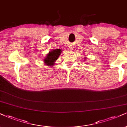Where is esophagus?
I'll return each mask as SVG.
<instances>
[{"label": "esophagus", "mask_w": 127, "mask_h": 127, "mask_svg": "<svg viewBox=\"0 0 127 127\" xmlns=\"http://www.w3.org/2000/svg\"><path fill=\"white\" fill-rule=\"evenodd\" d=\"M70 49H72V48H70Z\"/></svg>", "instance_id": "34e87169"}]
</instances>
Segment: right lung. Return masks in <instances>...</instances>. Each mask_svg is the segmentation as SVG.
Segmentation results:
<instances>
[{
    "mask_svg": "<svg viewBox=\"0 0 127 127\" xmlns=\"http://www.w3.org/2000/svg\"><path fill=\"white\" fill-rule=\"evenodd\" d=\"M62 51L61 49H54L47 55L44 59V63L45 65L49 66H52L55 65V62L57 60L58 57L60 55Z\"/></svg>",
    "mask_w": 127,
    "mask_h": 127,
    "instance_id": "right-lung-1",
    "label": "right lung"
}]
</instances>
